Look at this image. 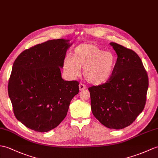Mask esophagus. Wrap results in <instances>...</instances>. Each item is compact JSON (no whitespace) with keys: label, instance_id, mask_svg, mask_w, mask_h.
I'll return each mask as SVG.
<instances>
[{"label":"esophagus","instance_id":"obj_1","mask_svg":"<svg viewBox=\"0 0 158 158\" xmlns=\"http://www.w3.org/2000/svg\"><path fill=\"white\" fill-rule=\"evenodd\" d=\"M79 90L80 91H82L86 89V86L85 85H83V83H80L79 85Z\"/></svg>","mask_w":158,"mask_h":158}]
</instances>
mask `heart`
Returning a JSON list of instances; mask_svg holds the SVG:
<instances>
[{
	"label": "heart",
	"instance_id": "b5f03b06",
	"mask_svg": "<svg viewBox=\"0 0 158 158\" xmlns=\"http://www.w3.org/2000/svg\"><path fill=\"white\" fill-rule=\"evenodd\" d=\"M116 65V57L95 44L84 43L75 48L73 56L66 57L63 68L71 78L79 75L83 69V77L94 85L104 84L111 79Z\"/></svg>",
	"mask_w": 158,
	"mask_h": 158
}]
</instances>
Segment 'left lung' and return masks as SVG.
<instances>
[{"instance_id":"left-lung-1","label":"left lung","mask_w":158,"mask_h":158,"mask_svg":"<svg viewBox=\"0 0 158 158\" xmlns=\"http://www.w3.org/2000/svg\"><path fill=\"white\" fill-rule=\"evenodd\" d=\"M117 54L116 65L108 82L89 87L94 116L109 129H122L143 110L149 86L141 58L133 50L110 42Z\"/></svg>"}]
</instances>
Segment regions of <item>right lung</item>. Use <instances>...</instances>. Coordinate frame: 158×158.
Here are the masks:
<instances>
[{"label": "right lung", "mask_w": 158, "mask_h": 158, "mask_svg": "<svg viewBox=\"0 0 158 158\" xmlns=\"http://www.w3.org/2000/svg\"><path fill=\"white\" fill-rule=\"evenodd\" d=\"M69 41L48 40L24 50L14 62L9 96L17 119L31 130L44 133L56 128L79 93L78 81L61 77Z\"/></svg>", "instance_id": "1"}]
</instances>
